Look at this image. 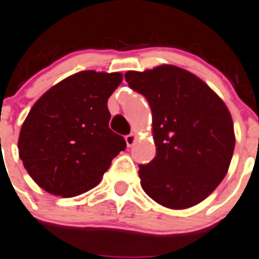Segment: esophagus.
I'll use <instances>...</instances> for the list:
<instances>
[{
  "mask_svg": "<svg viewBox=\"0 0 259 259\" xmlns=\"http://www.w3.org/2000/svg\"><path fill=\"white\" fill-rule=\"evenodd\" d=\"M125 141H126V145H127V147H132L134 143L137 142V134L132 133V134H129V136H126Z\"/></svg>",
  "mask_w": 259,
  "mask_h": 259,
  "instance_id": "1",
  "label": "esophagus"
}]
</instances>
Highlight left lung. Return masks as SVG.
<instances>
[{
  "mask_svg": "<svg viewBox=\"0 0 259 259\" xmlns=\"http://www.w3.org/2000/svg\"><path fill=\"white\" fill-rule=\"evenodd\" d=\"M125 79L146 97L153 116L156 155L140 166L143 191L170 209L201 203L225 178L233 156L228 106L207 82L171 64L127 71Z\"/></svg>",
  "mask_w": 259,
  "mask_h": 259,
  "instance_id": "obj_1",
  "label": "left lung"
}]
</instances>
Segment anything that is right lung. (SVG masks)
<instances>
[{
    "instance_id": "add662e5",
    "label": "right lung",
    "mask_w": 259,
    "mask_h": 259,
    "mask_svg": "<svg viewBox=\"0 0 259 259\" xmlns=\"http://www.w3.org/2000/svg\"><path fill=\"white\" fill-rule=\"evenodd\" d=\"M122 73L81 71L43 93L23 121L19 158L40 188L73 197L101 182L112 159L125 150L109 129L108 99Z\"/></svg>"
}]
</instances>
